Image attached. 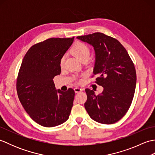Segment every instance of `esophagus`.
Here are the masks:
<instances>
[{
	"label": "esophagus",
	"mask_w": 155,
	"mask_h": 155,
	"mask_svg": "<svg viewBox=\"0 0 155 155\" xmlns=\"http://www.w3.org/2000/svg\"><path fill=\"white\" fill-rule=\"evenodd\" d=\"M74 92H75L76 93H81V92L83 91V89H82V88H78V87L74 88Z\"/></svg>",
	"instance_id": "34e87169"
}]
</instances>
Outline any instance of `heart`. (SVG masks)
<instances>
[{"label": "heart", "instance_id": "1", "mask_svg": "<svg viewBox=\"0 0 155 155\" xmlns=\"http://www.w3.org/2000/svg\"><path fill=\"white\" fill-rule=\"evenodd\" d=\"M71 51L76 57L82 61L84 59H88L91 53V50L88 46L81 42H78L72 47ZM65 61V57L63 56L60 61L61 67H63Z\"/></svg>", "mask_w": 155, "mask_h": 155}]
</instances>
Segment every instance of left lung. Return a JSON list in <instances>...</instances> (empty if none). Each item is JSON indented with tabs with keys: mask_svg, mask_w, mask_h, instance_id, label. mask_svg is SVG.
<instances>
[{
	"mask_svg": "<svg viewBox=\"0 0 155 155\" xmlns=\"http://www.w3.org/2000/svg\"><path fill=\"white\" fill-rule=\"evenodd\" d=\"M93 46L95 51L93 76L103 87L101 94L85 89V109L92 119L102 124L115 123L123 118L134 97L137 83L135 67L126 49L116 38L101 32L78 36Z\"/></svg>",
	"mask_w": 155,
	"mask_h": 155,
	"instance_id": "8db88e82",
	"label": "left lung"
}]
</instances>
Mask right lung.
Segmentation results:
<instances>
[{"instance_id":"1","label":"right lung","mask_w":155,"mask_h":155,"mask_svg":"<svg viewBox=\"0 0 155 155\" xmlns=\"http://www.w3.org/2000/svg\"><path fill=\"white\" fill-rule=\"evenodd\" d=\"M74 38H51L34 45L19 69L16 91L20 102L32 119L42 127L62 124L71 112L74 90H56L53 78L61 74V58Z\"/></svg>"}]
</instances>
